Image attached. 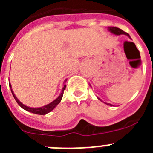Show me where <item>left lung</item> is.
Listing matches in <instances>:
<instances>
[{
  "mask_svg": "<svg viewBox=\"0 0 153 153\" xmlns=\"http://www.w3.org/2000/svg\"><path fill=\"white\" fill-rule=\"evenodd\" d=\"M108 30L109 31V32H111L112 33H113V34H116V35H122V34H124V35H126V36H128L130 38V36H129V33H126V32H124L123 30L120 29V28L118 27H108ZM98 98V97H97ZM99 100L100 101H102L100 98H98ZM102 102H103V101H102ZM104 103L107 104V105H109V106H112V104L110 103H107V102H103Z\"/></svg>",
  "mask_w": 153,
  "mask_h": 153,
  "instance_id": "1",
  "label": "left lung"
}]
</instances>
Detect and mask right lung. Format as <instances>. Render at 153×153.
Segmentation results:
<instances>
[{
  "label": "right lung",
  "instance_id": "1",
  "mask_svg": "<svg viewBox=\"0 0 153 153\" xmlns=\"http://www.w3.org/2000/svg\"><path fill=\"white\" fill-rule=\"evenodd\" d=\"M9 86H10V90H11V93H12V94H13L14 99H15L16 102L18 103L19 106H21V108H23L24 109H25V110H27V111L30 112V113H35V114H38V115H45V114H47V113H50V112L52 111L53 109H54V108L57 106L58 104L60 103V101H61L62 98H63V91H64L65 88H66V85H64L63 87V89H62L61 93H60V94L59 95V97H58L56 100H54L53 101V102H51V103L47 104V105H46V106H41V107L31 108V107H29V106H25V105H24L22 102H20V100H19L16 97V96L14 95V93H13V90H12V89H11V85H10V83H9Z\"/></svg>",
  "mask_w": 153,
  "mask_h": 153
}]
</instances>
